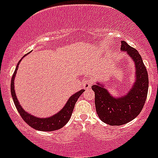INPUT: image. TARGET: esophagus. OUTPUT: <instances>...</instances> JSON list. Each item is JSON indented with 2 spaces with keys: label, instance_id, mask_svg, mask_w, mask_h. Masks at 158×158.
<instances>
[{
  "label": "esophagus",
  "instance_id": "esophagus-1",
  "mask_svg": "<svg viewBox=\"0 0 158 158\" xmlns=\"http://www.w3.org/2000/svg\"><path fill=\"white\" fill-rule=\"evenodd\" d=\"M93 84V81L91 79H87V80L84 81L83 82V87L85 89H89L91 88L92 85Z\"/></svg>",
  "mask_w": 158,
  "mask_h": 158
}]
</instances>
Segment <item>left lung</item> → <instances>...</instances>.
<instances>
[{"instance_id":"8db88e82","label":"left lung","mask_w":158,"mask_h":158,"mask_svg":"<svg viewBox=\"0 0 158 158\" xmlns=\"http://www.w3.org/2000/svg\"><path fill=\"white\" fill-rule=\"evenodd\" d=\"M121 51L127 52L135 63V82L123 96H112L104 85L96 82L92 86L95 92V105L99 118L110 126H120L131 122L139 115L147 97L148 73L136 49L125 41L121 42Z\"/></svg>"}]
</instances>
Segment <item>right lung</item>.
<instances>
[{"label": "right lung", "instance_id": "add662e5", "mask_svg": "<svg viewBox=\"0 0 158 158\" xmlns=\"http://www.w3.org/2000/svg\"><path fill=\"white\" fill-rule=\"evenodd\" d=\"M26 55H24L23 57H25ZM23 58L19 60V62H18L16 69H15V72L12 75V81H11V94H12L14 104L16 105L18 112L19 113V115L22 117V118L28 124L29 126L31 127L34 129L38 130V131H53L61 129L69 120V118L72 115L73 108H74L75 104L77 101L78 98L80 97L81 95L83 93V92H85V89H81L80 91L77 92L74 94H73L69 98L68 101L66 102V104H65L62 110H60L56 114L51 115V116L47 117V118H40V117L35 116L31 114H29L19 104V100H17L16 94L15 93V87H14V81H15V77H16V70L18 69L19 63L21 62V60L23 59Z\"/></svg>", "mask_w": 158, "mask_h": 158}]
</instances>
